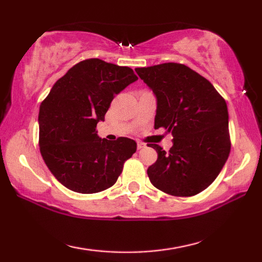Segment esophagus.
Wrapping results in <instances>:
<instances>
[{"label": "esophagus", "mask_w": 262, "mask_h": 262, "mask_svg": "<svg viewBox=\"0 0 262 262\" xmlns=\"http://www.w3.org/2000/svg\"><path fill=\"white\" fill-rule=\"evenodd\" d=\"M143 148H145V144L144 143H142V142H137V149H143Z\"/></svg>", "instance_id": "esophagus-1"}]
</instances>
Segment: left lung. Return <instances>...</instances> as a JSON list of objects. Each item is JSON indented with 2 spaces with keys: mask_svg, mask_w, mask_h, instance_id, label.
<instances>
[{
  "mask_svg": "<svg viewBox=\"0 0 262 262\" xmlns=\"http://www.w3.org/2000/svg\"><path fill=\"white\" fill-rule=\"evenodd\" d=\"M157 100L155 128L173 136L166 152L158 154L148 168L155 187L174 196H192L206 189L220 174L229 157L228 106L212 84L180 63L136 68Z\"/></svg>",
  "mask_w": 262,
  "mask_h": 262,
  "instance_id": "obj_1",
  "label": "left lung"
}]
</instances>
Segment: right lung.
I'll list each match as a JSON object with an SVG mask.
<instances>
[{"mask_svg": "<svg viewBox=\"0 0 262 262\" xmlns=\"http://www.w3.org/2000/svg\"><path fill=\"white\" fill-rule=\"evenodd\" d=\"M137 76L129 67L99 59L78 62L57 79L39 110V147L59 183L70 190L92 194L113 186L136 142H111L97 134L115 95Z\"/></svg>", "mask_w": 262, "mask_h": 262, "instance_id": "1", "label": "right lung"}]
</instances>
